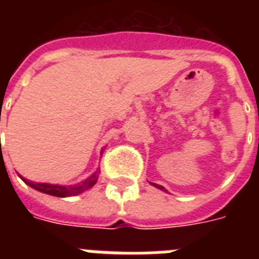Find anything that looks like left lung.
<instances>
[{
    "instance_id": "left-lung-1",
    "label": "left lung",
    "mask_w": 259,
    "mask_h": 259,
    "mask_svg": "<svg viewBox=\"0 0 259 259\" xmlns=\"http://www.w3.org/2000/svg\"><path fill=\"white\" fill-rule=\"evenodd\" d=\"M152 185H154V187H157V188H158V189H162V191H165V189H164V187H162V185L154 184V183H152Z\"/></svg>"
}]
</instances>
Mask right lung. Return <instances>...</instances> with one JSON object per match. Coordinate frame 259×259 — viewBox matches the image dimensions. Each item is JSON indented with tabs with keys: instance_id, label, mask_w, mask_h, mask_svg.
Segmentation results:
<instances>
[{
	"instance_id": "right-lung-1",
	"label": "right lung",
	"mask_w": 259,
	"mask_h": 259,
	"mask_svg": "<svg viewBox=\"0 0 259 259\" xmlns=\"http://www.w3.org/2000/svg\"><path fill=\"white\" fill-rule=\"evenodd\" d=\"M22 180L25 181L28 185H30L32 188L40 191V192L48 193V195H52V196L66 197V196L79 195V193H82L83 191L91 188V187L97 183L98 173H94L93 176H90L87 180H84L83 183H80V184L78 185H74V187H62V185H52V184H38V183H32V181L25 180V179H22Z\"/></svg>"
}]
</instances>
